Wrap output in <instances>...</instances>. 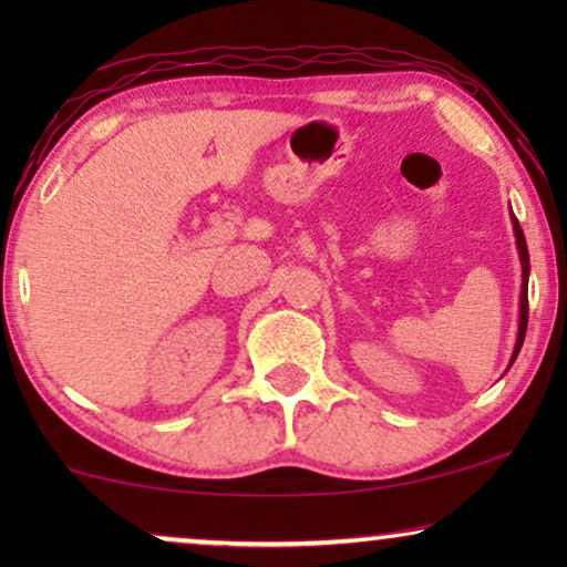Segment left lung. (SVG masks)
Segmentation results:
<instances>
[{
	"mask_svg": "<svg viewBox=\"0 0 567 567\" xmlns=\"http://www.w3.org/2000/svg\"><path fill=\"white\" fill-rule=\"evenodd\" d=\"M514 231H516V245H518V255H522V266H524V274H522V312H518V338H516V348H514V359L522 351L524 346V336H526V322H529V297H526V286H529V252H526V239H524V231L518 227V221L514 219Z\"/></svg>",
	"mask_w": 567,
	"mask_h": 567,
	"instance_id": "8db88e82",
	"label": "left lung"
}]
</instances>
